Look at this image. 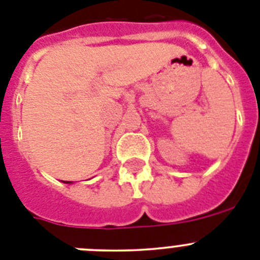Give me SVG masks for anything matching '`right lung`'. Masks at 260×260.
Segmentation results:
<instances>
[{
  "label": "right lung",
  "mask_w": 260,
  "mask_h": 260,
  "mask_svg": "<svg viewBox=\"0 0 260 260\" xmlns=\"http://www.w3.org/2000/svg\"><path fill=\"white\" fill-rule=\"evenodd\" d=\"M63 182H65V183H71V182H69V181H63Z\"/></svg>",
  "instance_id": "right-lung-1"
}]
</instances>
